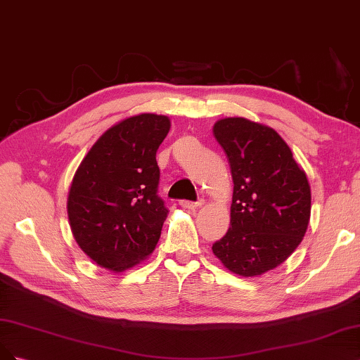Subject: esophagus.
<instances>
[{"label":"esophagus","mask_w":360,"mask_h":360,"mask_svg":"<svg viewBox=\"0 0 360 360\" xmlns=\"http://www.w3.org/2000/svg\"><path fill=\"white\" fill-rule=\"evenodd\" d=\"M203 200H197V202H191V200H179V205L185 210H197V207L202 206Z\"/></svg>","instance_id":"34e87169"}]
</instances>
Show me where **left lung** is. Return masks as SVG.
Masks as SVG:
<instances>
[{
    "mask_svg": "<svg viewBox=\"0 0 360 360\" xmlns=\"http://www.w3.org/2000/svg\"><path fill=\"white\" fill-rule=\"evenodd\" d=\"M212 133L233 179L230 227L212 251L233 274L262 275L281 264L305 235L311 214L307 175L269 127L224 118Z\"/></svg>",
    "mask_w": 360,
    "mask_h": 360,
    "instance_id": "obj_1",
    "label": "left lung"
}]
</instances>
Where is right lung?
I'll list each match as a JSON object with an SVG mask.
<instances>
[{
	"label": "right lung",
	"instance_id": "add662e5",
	"mask_svg": "<svg viewBox=\"0 0 360 360\" xmlns=\"http://www.w3.org/2000/svg\"><path fill=\"white\" fill-rule=\"evenodd\" d=\"M170 130L163 115L113 125L89 149L68 193L76 242L101 268L122 272L154 251L167 207L158 195L157 149Z\"/></svg>",
	"mask_w": 360,
	"mask_h": 360
}]
</instances>
